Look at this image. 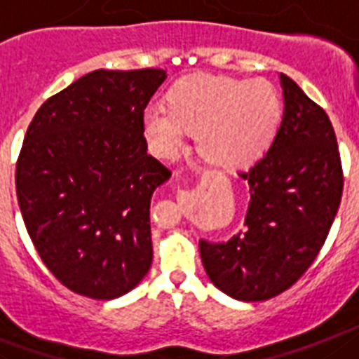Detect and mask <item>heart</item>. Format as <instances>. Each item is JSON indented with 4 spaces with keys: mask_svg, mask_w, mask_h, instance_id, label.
<instances>
[{
    "mask_svg": "<svg viewBox=\"0 0 359 359\" xmlns=\"http://www.w3.org/2000/svg\"><path fill=\"white\" fill-rule=\"evenodd\" d=\"M168 108L149 104L142 114L149 148L175 157L186 132L218 166H242L266 151L282 119V101L269 81L226 76L184 77L168 92Z\"/></svg>",
    "mask_w": 359,
    "mask_h": 359,
    "instance_id": "obj_1",
    "label": "heart"
}]
</instances>
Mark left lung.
<instances>
[{
  "instance_id": "8db88e82",
  "label": "left lung",
  "mask_w": 359,
  "mask_h": 359,
  "mask_svg": "<svg viewBox=\"0 0 359 359\" xmlns=\"http://www.w3.org/2000/svg\"><path fill=\"white\" fill-rule=\"evenodd\" d=\"M283 117L267 154L242 173L251 201L245 229L227 242L201 240L211 282L240 302L289 289L318 257L338 213L344 171L323 108L280 74Z\"/></svg>"
}]
</instances>
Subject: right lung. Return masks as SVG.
<instances>
[{"label":"right lung","mask_w":359,"mask_h":359,"mask_svg":"<svg viewBox=\"0 0 359 359\" xmlns=\"http://www.w3.org/2000/svg\"><path fill=\"white\" fill-rule=\"evenodd\" d=\"M164 79L161 68L90 72L27 130L21 215L50 273L77 294L114 300L151 267L149 204L171 171L148 155L142 114Z\"/></svg>","instance_id":"right-lung-1"}]
</instances>
